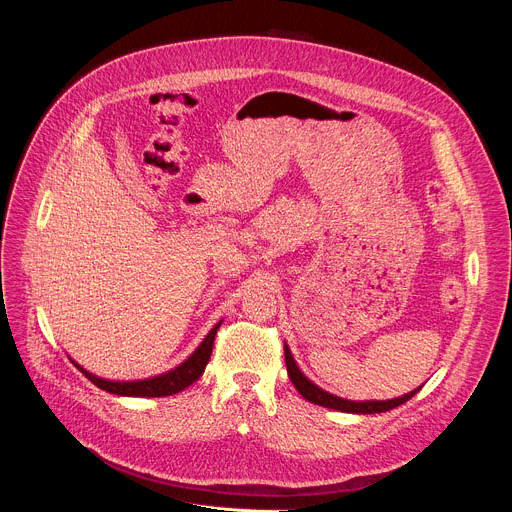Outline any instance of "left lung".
Listing matches in <instances>:
<instances>
[{"mask_svg": "<svg viewBox=\"0 0 512 512\" xmlns=\"http://www.w3.org/2000/svg\"><path fill=\"white\" fill-rule=\"evenodd\" d=\"M285 364H287V375L291 379V383H294V387L300 391V395L314 403V405H322V407H328V409H336V411H342V413H356V415H371V413H385V411H391L399 405H403L405 401H409L415 393H419L421 387L401 395V397H395V399H385V401H350V399H344V397H338V395H332L328 391H324L322 387H318L314 381H310L302 369L298 367V362L294 358V354H291L289 346L285 344Z\"/></svg>", "mask_w": 512, "mask_h": 512, "instance_id": "obj_1", "label": "left lung"}]
</instances>
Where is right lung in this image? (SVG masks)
<instances>
[{"label": "right lung", "mask_w": 512, "mask_h": 512, "mask_svg": "<svg viewBox=\"0 0 512 512\" xmlns=\"http://www.w3.org/2000/svg\"><path fill=\"white\" fill-rule=\"evenodd\" d=\"M223 320L216 322L210 332L204 336V340L198 344V348L186 358L182 360L178 367L162 373V375H156V377H148V379H137V381H111V379H103V377H97L93 373H89L85 367H81V364L77 360L70 362L75 364V367L93 383L97 385L99 389L107 391V393H113V395H121V397H168V395H176L184 389H188L194 381H198L206 369V364L210 360V354H212V344H214V336H216V330L221 328Z\"/></svg>", "instance_id": "1"}]
</instances>
